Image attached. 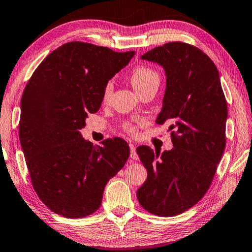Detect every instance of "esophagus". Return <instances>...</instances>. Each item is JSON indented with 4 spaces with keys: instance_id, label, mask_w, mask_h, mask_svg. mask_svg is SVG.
<instances>
[{
    "instance_id": "obj_1",
    "label": "esophagus",
    "mask_w": 252,
    "mask_h": 252,
    "mask_svg": "<svg viewBox=\"0 0 252 252\" xmlns=\"http://www.w3.org/2000/svg\"><path fill=\"white\" fill-rule=\"evenodd\" d=\"M129 147H130V151H131V153H130L131 159H132V160H138V159H139V157H138V155H136L135 144H133V143H130V144H129Z\"/></svg>"
}]
</instances>
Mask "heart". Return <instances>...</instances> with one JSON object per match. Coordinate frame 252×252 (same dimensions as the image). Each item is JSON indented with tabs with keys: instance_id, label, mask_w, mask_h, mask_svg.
Returning <instances> with one entry per match:
<instances>
[{
	"instance_id": "heart-1",
	"label": "heart",
	"mask_w": 252,
	"mask_h": 252,
	"mask_svg": "<svg viewBox=\"0 0 252 252\" xmlns=\"http://www.w3.org/2000/svg\"><path fill=\"white\" fill-rule=\"evenodd\" d=\"M130 81L132 87H133L136 93L141 92L142 90L147 88L153 87V85H157L159 87V82H160V78L159 74L157 73V71H155L151 67L149 66H144V65H140L134 67L131 72L130 75ZM113 91V85L111 82L105 85L104 91H103V101L106 102L109 101L111 94H112ZM130 132H135V129L133 126H127Z\"/></svg>"
}]
</instances>
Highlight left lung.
<instances>
[{
    "instance_id": "1",
    "label": "left lung",
    "mask_w": 252,
    "mask_h": 252,
    "mask_svg": "<svg viewBox=\"0 0 252 252\" xmlns=\"http://www.w3.org/2000/svg\"><path fill=\"white\" fill-rule=\"evenodd\" d=\"M163 67L165 92L157 125L173 123V148H136L148 171L136 191L152 215L172 217L193 207L210 187L225 147L228 108L218 69L195 46L170 42L141 55Z\"/></svg>"
}]
</instances>
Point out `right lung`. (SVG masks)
Wrapping results in <instances>:
<instances>
[{
  "label": "right lung",
  "mask_w": 252,
  "mask_h": 252,
  "mask_svg": "<svg viewBox=\"0 0 252 252\" xmlns=\"http://www.w3.org/2000/svg\"><path fill=\"white\" fill-rule=\"evenodd\" d=\"M134 54L69 42L41 62L24 89L21 147L34 190L57 215L83 218L96 211L106 183L130 156L123 139L93 146L80 130L88 114L99 111L105 85Z\"/></svg>",
  "instance_id": "right-lung-1"
}]
</instances>
